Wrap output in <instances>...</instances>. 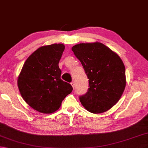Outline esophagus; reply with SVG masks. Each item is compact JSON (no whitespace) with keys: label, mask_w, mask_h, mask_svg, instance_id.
Here are the masks:
<instances>
[{"label":"esophagus","mask_w":148,"mask_h":148,"mask_svg":"<svg viewBox=\"0 0 148 148\" xmlns=\"http://www.w3.org/2000/svg\"><path fill=\"white\" fill-rule=\"evenodd\" d=\"M71 85L72 86V87H73V88H75V84H74L73 82H71Z\"/></svg>","instance_id":"34e87169"}]
</instances>
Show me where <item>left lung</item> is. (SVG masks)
Masks as SVG:
<instances>
[{"label":"left lung","instance_id":"obj_1","mask_svg":"<svg viewBox=\"0 0 148 148\" xmlns=\"http://www.w3.org/2000/svg\"><path fill=\"white\" fill-rule=\"evenodd\" d=\"M89 79V88L79 97L82 106L92 113L112 108L126 87V72L121 58L100 42L82 43L72 48Z\"/></svg>","mask_w":148,"mask_h":148}]
</instances>
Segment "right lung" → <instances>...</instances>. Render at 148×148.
<instances>
[{"label":"right lung","mask_w":148,"mask_h":148,"mask_svg":"<svg viewBox=\"0 0 148 148\" xmlns=\"http://www.w3.org/2000/svg\"><path fill=\"white\" fill-rule=\"evenodd\" d=\"M65 46L62 44L40 47L27 58L18 77L20 93L27 104L42 113H52L73 90L60 79L58 62Z\"/></svg>","instance_id":"add662e5"}]
</instances>
